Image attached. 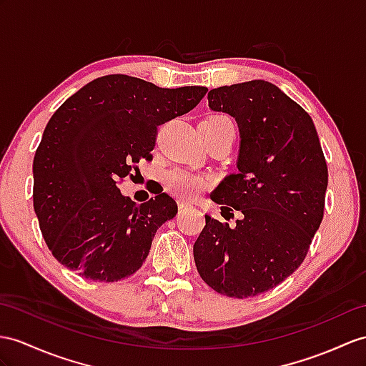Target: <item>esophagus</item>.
<instances>
[{"instance_id":"1","label":"esophagus","mask_w":366,"mask_h":366,"mask_svg":"<svg viewBox=\"0 0 366 366\" xmlns=\"http://www.w3.org/2000/svg\"><path fill=\"white\" fill-rule=\"evenodd\" d=\"M178 208H180V211H183V209H188V208H191V204H189V203H186V202H183V200H178Z\"/></svg>"}]
</instances>
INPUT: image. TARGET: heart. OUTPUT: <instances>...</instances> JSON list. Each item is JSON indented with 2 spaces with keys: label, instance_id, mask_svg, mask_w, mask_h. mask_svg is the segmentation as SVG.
<instances>
[{
  "label": "heart",
  "instance_id": "obj_1",
  "mask_svg": "<svg viewBox=\"0 0 366 366\" xmlns=\"http://www.w3.org/2000/svg\"><path fill=\"white\" fill-rule=\"evenodd\" d=\"M212 118H224V116H212ZM163 184L177 197L194 200L211 188L212 178L182 166H171L163 172Z\"/></svg>",
  "mask_w": 366,
  "mask_h": 366
}]
</instances>
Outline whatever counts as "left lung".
I'll use <instances>...</instances> for the list:
<instances>
[{
    "label": "left lung",
    "mask_w": 366,
    "mask_h": 366,
    "mask_svg": "<svg viewBox=\"0 0 366 366\" xmlns=\"http://www.w3.org/2000/svg\"><path fill=\"white\" fill-rule=\"evenodd\" d=\"M208 102L233 116L242 138L239 172L219 184L212 200L242 219L229 228L204 216L194 261L222 295L256 297L305 261L325 214L326 158L307 112L270 82L214 88Z\"/></svg>",
    "instance_id": "1"
}]
</instances>
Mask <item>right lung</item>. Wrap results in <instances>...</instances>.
I'll return each mask as SVG.
<instances>
[{
	"instance_id": "obj_1",
	"label": "right lung",
	"mask_w": 366,
	"mask_h": 366,
	"mask_svg": "<svg viewBox=\"0 0 366 366\" xmlns=\"http://www.w3.org/2000/svg\"><path fill=\"white\" fill-rule=\"evenodd\" d=\"M207 86L159 88L126 74L97 77L51 116L34 157V209L52 256L86 280L135 273L177 203H144L118 184L152 157L158 127L191 112Z\"/></svg>"
}]
</instances>
